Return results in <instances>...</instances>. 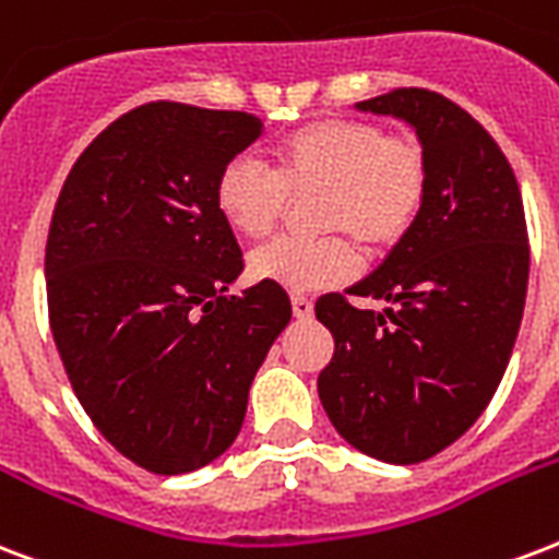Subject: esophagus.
I'll return each instance as SVG.
<instances>
[{
  "label": "esophagus",
  "instance_id": "34e87169",
  "mask_svg": "<svg viewBox=\"0 0 559 559\" xmlns=\"http://www.w3.org/2000/svg\"><path fill=\"white\" fill-rule=\"evenodd\" d=\"M293 313H296V319H310L313 317V301L308 296H293Z\"/></svg>",
  "mask_w": 559,
  "mask_h": 559
}]
</instances>
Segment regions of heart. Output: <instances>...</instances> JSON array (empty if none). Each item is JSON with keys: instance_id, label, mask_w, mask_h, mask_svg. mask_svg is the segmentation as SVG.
<instances>
[{"instance_id": "obj_1", "label": "heart", "mask_w": 559, "mask_h": 559, "mask_svg": "<svg viewBox=\"0 0 559 559\" xmlns=\"http://www.w3.org/2000/svg\"><path fill=\"white\" fill-rule=\"evenodd\" d=\"M272 173L231 160L216 178V207L246 240L270 237L289 202L313 199V228L325 237H281L251 254V278L289 293L331 289L355 278L357 254H383L419 223L428 195V157L411 138L369 119L308 122L272 146Z\"/></svg>"}]
</instances>
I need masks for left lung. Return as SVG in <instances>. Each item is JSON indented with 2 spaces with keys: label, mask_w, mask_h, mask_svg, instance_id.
<instances>
[{
  "label": "left lung",
  "mask_w": 559,
  "mask_h": 559,
  "mask_svg": "<svg viewBox=\"0 0 559 559\" xmlns=\"http://www.w3.org/2000/svg\"><path fill=\"white\" fill-rule=\"evenodd\" d=\"M357 108L416 128L428 195L369 278L317 301L334 336L317 386L343 440L407 466L449 449L492 402L522 325L531 246L516 176L472 114L421 87ZM352 297L388 308L360 311Z\"/></svg>",
  "instance_id": "1"
}]
</instances>
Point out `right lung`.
<instances>
[{
  "instance_id": "right-lung-1",
  "label": "right lung",
  "mask_w": 559,
  "mask_h": 559,
  "mask_svg": "<svg viewBox=\"0 0 559 559\" xmlns=\"http://www.w3.org/2000/svg\"><path fill=\"white\" fill-rule=\"evenodd\" d=\"M261 134L246 110L148 102L81 152L55 204V346L102 437L155 475L207 466L237 440L251 381L293 317L270 281L225 296L242 251L216 178Z\"/></svg>"
}]
</instances>
